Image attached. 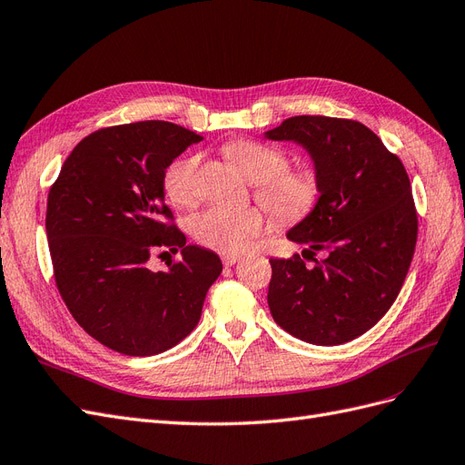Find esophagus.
Listing matches in <instances>:
<instances>
[{
  "label": "esophagus",
  "instance_id": "esophagus-1",
  "mask_svg": "<svg viewBox=\"0 0 465 465\" xmlns=\"http://www.w3.org/2000/svg\"><path fill=\"white\" fill-rule=\"evenodd\" d=\"M221 260H223V265H224V267H231V265H234L241 258H238L236 254H223Z\"/></svg>",
  "mask_w": 465,
  "mask_h": 465
}]
</instances>
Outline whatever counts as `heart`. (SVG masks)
<instances>
[{"label":"heart","mask_w":465,"mask_h":465,"mask_svg":"<svg viewBox=\"0 0 465 465\" xmlns=\"http://www.w3.org/2000/svg\"><path fill=\"white\" fill-rule=\"evenodd\" d=\"M224 154L234 163L248 180L258 184V200L283 223L301 221L312 213L322 184L311 166L289 171L287 154L256 139H236L224 145ZM198 166L200 157L180 159L166 173L164 188L178 205H192L198 200ZM267 219L260 209L209 207L192 223L193 236L203 246L232 254L248 248L265 231Z\"/></svg>","instance_id":"heart-1"}]
</instances>
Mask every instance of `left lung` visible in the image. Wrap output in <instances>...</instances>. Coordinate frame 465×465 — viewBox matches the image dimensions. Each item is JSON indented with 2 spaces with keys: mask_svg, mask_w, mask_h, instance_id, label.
<instances>
[{
  "mask_svg": "<svg viewBox=\"0 0 465 465\" xmlns=\"http://www.w3.org/2000/svg\"><path fill=\"white\" fill-rule=\"evenodd\" d=\"M311 154L322 193L287 232L302 252L270 260L267 304L281 328L312 345H341L369 331L396 301L417 242L410 176L372 130L355 120L292 116L263 134Z\"/></svg>",
  "mask_w": 465,
  "mask_h": 465,
  "instance_id": "1",
  "label": "left lung"
}]
</instances>
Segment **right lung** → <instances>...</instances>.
Returning a JSON list of instances; mask_svg holds the SVG:
<instances>
[{
  "mask_svg": "<svg viewBox=\"0 0 465 465\" xmlns=\"http://www.w3.org/2000/svg\"><path fill=\"white\" fill-rule=\"evenodd\" d=\"M202 139L161 120L98 130L81 139L50 188L55 285L79 326L118 353L149 357L178 345L223 272L215 252L186 244L166 223V168ZM164 247L183 260L153 272L148 258Z\"/></svg>",
  "mask_w": 465,
  "mask_h": 465,
  "instance_id": "obj_1",
  "label": "right lung"
}]
</instances>
